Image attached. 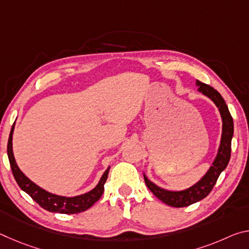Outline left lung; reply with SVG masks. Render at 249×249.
<instances>
[{"mask_svg": "<svg viewBox=\"0 0 249 249\" xmlns=\"http://www.w3.org/2000/svg\"><path fill=\"white\" fill-rule=\"evenodd\" d=\"M196 86L197 87V91L200 93L205 95L206 98H209L216 105L222 119L221 142L220 145H218L215 158H214L212 162V166H210L209 170L205 172V175L197 182L191 185V187L180 191H172L160 188L157 184L151 182L144 174L145 182L149 190L160 201H162L167 205L174 206V208L189 206L204 199L206 196H209V193L212 191L213 187L215 185L221 172L224 171L227 165H229L231 158V144L234 134V124L233 119H231V113L229 111V107H227L222 95L216 90H214L212 87L200 82L199 80L196 81Z\"/></svg>", "mask_w": 249, "mask_h": 249, "instance_id": "1", "label": "left lung"}]
</instances>
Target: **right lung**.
I'll use <instances>...</instances> for the list:
<instances>
[{"instance_id":"1","label":"right lung","mask_w":249,"mask_h":249,"mask_svg":"<svg viewBox=\"0 0 249 249\" xmlns=\"http://www.w3.org/2000/svg\"><path fill=\"white\" fill-rule=\"evenodd\" d=\"M15 128V123L12 126L10 137H8L7 142V156L10 160V165L12 172L16 180V182L19 185L24 192L32 197V199L37 202L41 208L53 213H61V214H77L80 212H84L88 209H90L96 201H98L103 195L104 191V183L107 179L109 166L107 169L103 172L98 184L92 189L91 191L83 193V195L75 196H58L49 191H46L39 185L25 176L24 172L19 169V167L16 163V160L13 153V133Z\"/></svg>"}]
</instances>
